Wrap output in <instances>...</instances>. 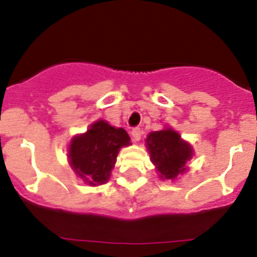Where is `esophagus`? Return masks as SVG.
Listing matches in <instances>:
<instances>
[{
    "mask_svg": "<svg viewBox=\"0 0 257 257\" xmlns=\"http://www.w3.org/2000/svg\"><path fill=\"white\" fill-rule=\"evenodd\" d=\"M142 135L143 131L140 130L139 127H135V128H133V131H131V136H133L134 142H139V140L142 139Z\"/></svg>",
    "mask_w": 257,
    "mask_h": 257,
    "instance_id": "34e87169",
    "label": "esophagus"
}]
</instances>
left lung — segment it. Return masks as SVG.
Instances as JSON below:
<instances>
[{"label":"left lung","mask_w":257,"mask_h":257,"mask_svg":"<svg viewBox=\"0 0 257 257\" xmlns=\"http://www.w3.org/2000/svg\"><path fill=\"white\" fill-rule=\"evenodd\" d=\"M147 148L152 157V162L161 172V178L175 179L185 171V163L192 158V148L180 139L174 130L166 128L154 131L147 138Z\"/></svg>","instance_id":"8db88e82"}]
</instances>
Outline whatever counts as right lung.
<instances>
[{
    "label": "right lung",
    "instance_id": "obj_1",
    "mask_svg": "<svg viewBox=\"0 0 257 257\" xmlns=\"http://www.w3.org/2000/svg\"><path fill=\"white\" fill-rule=\"evenodd\" d=\"M128 144L130 136L123 128H114L104 121L95 122L87 133L70 143L72 169L86 183L104 184L110 176L119 148Z\"/></svg>",
    "mask_w": 257,
    "mask_h": 257
}]
</instances>
